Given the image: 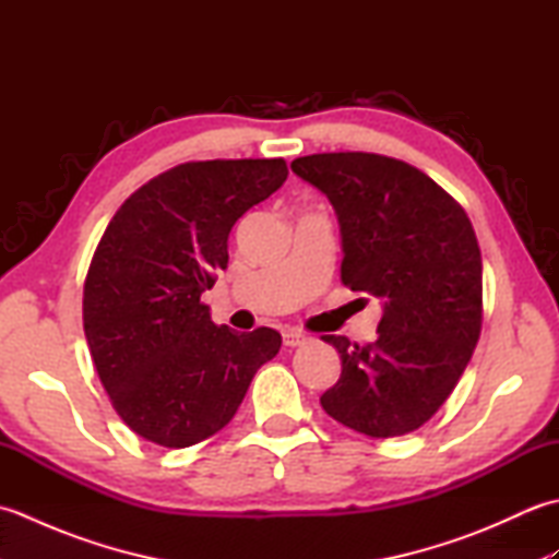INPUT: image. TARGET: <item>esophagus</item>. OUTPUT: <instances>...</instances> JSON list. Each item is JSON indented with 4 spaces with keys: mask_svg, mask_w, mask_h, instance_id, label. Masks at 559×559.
<instances>
[{
    "mask_svg": "<svg viewBox=\"0 0 559 559\" xmlns=\"http://www.w3.org/2000/svg\"><path fill=\"white\" fill-rule=\"evenodd\" d=\"M305 341H307V336L302 334V331H298V329L283 331V343H286L288 348H298V346H302Z\"/></svg>",
    "mask_w": 559,
    "mask_h": 559,
    "instance_id": "obj_1",
    "label": "esophagus"
}]
</instances>
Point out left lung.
<instances>
[{
    "mask_svg": "<svg viewBox=\"0 0 559 559\" xmlns=\"http://www.w3.org/2000/svg\"><path fill=\"white\" fill-rule=\"evenodd\" d=\"M336 211L341 281L382 300L377 341L341 355L319 399L331 418L367 437L418 430L454 391L483 322V261L454 199L413 165L377 153H317L290 163Z\"/></svg>",
    "mask_w": 559,
    "mask_h": 559,
    "instance_id": "1",
    "label": "left lung"
}]
</instances>
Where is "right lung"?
<instances>
[{
    "instance_id": "obj_1",
    "label": "right lung",
    "mask_w": 559,
    "mask_h": 559,
    "mask_svg": "<svg viewBox=\"0 0 559 559\" xmlns=\"http://www.w3.org/2000/svg\"><path fill=\"white\" fill-rule=\"evenodd\" d=\"M286 177L283 158L177 165L136 189L100 237L83 331L115 411L148 442L185 449L223 430L278 353V331L213 324L201 293L228 266L237 218Z\"/></svg>"
}]
</instances>
